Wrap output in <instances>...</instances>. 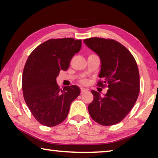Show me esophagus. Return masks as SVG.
I'll list each match as a JSON object with an SVG mask.
<instances>
[{
	"label": "esophagus",
	"mask_w": 158,
	"mask_h": 158,
	"mask_svg": "<svg viewBox=\"0 0 158 158\" xmlns=\"http://www.w3.org/2000/svg\"><path fill=\"white\" fill-rule=\"evenodd\" d=\"M86 92H88V90H86V89H85V88H81V94H85V93H86Z\"/></svg>",
	"instance_id": "obj_1"
}]
</instances>
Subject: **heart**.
Here are the masks:
<instances>
[{
    "label": "heart",
    "instance_id": "heart-1",
    "mask_svg": "<svg viewBox=\"0 0 158 158\" xmlns=\"http://www.w3.org/2000/svg\"><path fill=\"white\" fill-rule=\"evenodd\" d=\"M82 83H85V81H82Z\"/></svg>",
    "mask_w": 158,
    "mask_h": 158
}]
</instances>
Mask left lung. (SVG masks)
Listing matches in <instances>:
<instances>
[{"label":"left lung","instance_id":"1","mask_svg":"<svg viewBox=\"0 0 158 158\" xmlns=\"http://www.w3.org/2000/svg\"><path fill=\"white\" fill-rule=\"evenodd\" d=\"M84 43L101 59V80L97 85L109 88L103 96L91 90L94 100L88 105L90 117L103 126L118 124L129 113L139 96L137 62L124 45L114 40L93 37L84 40Z\"/></svg>","mask_w":158,"mask_h":158}]
</instances>
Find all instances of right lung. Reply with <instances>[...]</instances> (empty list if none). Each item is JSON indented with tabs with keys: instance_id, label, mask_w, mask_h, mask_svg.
I'll return each mask as SVG.
<instances>
[{
	"instance_id": "right-lung-1",
	"label": "right lung",
	"mask_w": 158,
	"mask_h": 158,
	"mask_svg": "<svg viewBox=\"0 0 158 158\" xmlns=\"http://www.w3.org/2000/svg\"><path fill=\"white\" fill-rule=\"evenodd\" d=\"M81 40L51 39L36 47L28 57L23 71V98L41 124L55 127L67 118L71 103L81 94L77 85L57 84L60 71L67 70L81 48Z\"/></svg>"
}]
</instances>
